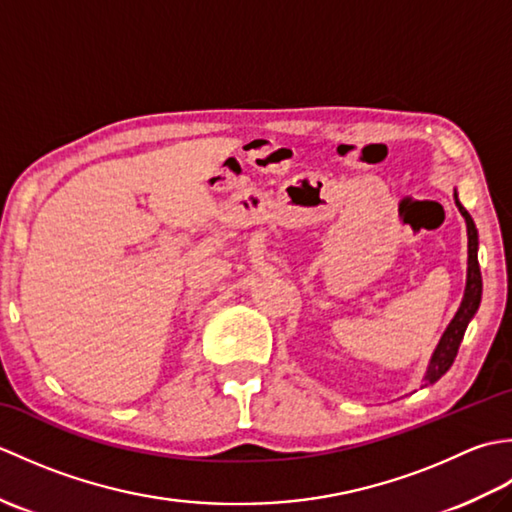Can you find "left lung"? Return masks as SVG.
<instances>
[{
	"label": "left lung",
	"mask_w": 512,
	"mask_h": 512,
	"mask_svg": "<svg viewBox=\"0 0 512 512\" xmlns=\"http://www.w3.org/2000/svg\"><path fill=\"white\" fill-rule=\"evenodd\" d=\"M455 198V206H458L464 222H466V235H469V264H466V288H464V297L458 312H455V317L451 319V323L447 325V330H444L442 339L438 343L436 350L431 354V361L427 365V372L422 376V387H429L440 380L444 374L449 372V367L453 365L455 356H458V347L464 339V332H466V325L471 323V319L475 317L477 308H480V301H482V273H480V264H477V228L473 217L469 215V211L464 209L458 200V191L453 193Z\"/></svg>",
	"instance_id": "obj_1"
}]
</instances>
